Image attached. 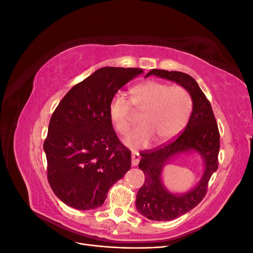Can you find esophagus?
Listing matches in <instances>:
<instances>
[{
  "instance_id": "esophagus-1",
  "label": "esophagus",
  "mask_w": 253,
  "mask_h": 253,
  "mask_svg": "<svg viewBox=\"0 0 253 253\" xmlns=\"http://www.w3.org/2000/svg\"><path fill=\"white\" fill-rule=\"evenodd\" d=\"M139 160H140L139 153L133 152L132 153V166H137V165H138L139 164Z\"/></svg>"
}]
</instances>
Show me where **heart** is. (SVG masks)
<instances>
[{
	"label": "heart",
	"mask_w": 253,
	"mask_h": 253,
	"mask_svg": "<svg viewBox=\"0 0 253 253\" xmlns=\"http://www.w3.org/2000/svg\"><path fill=\"white\" fill-rule=\"evenodd\" d=\"M129 94L132 105L141 111L140 126L131 129L124 138V142L129 148L144 147L154 136L157 140H168L186 126L192 100L183 87L148 80L135 84L129 89ZM131 103L122 93L115 94L110 101V118L115 129L120 134L126 133L129 127Z\"/></svg>",
	"instance_id": "b5f03b06"
}]
</instances>
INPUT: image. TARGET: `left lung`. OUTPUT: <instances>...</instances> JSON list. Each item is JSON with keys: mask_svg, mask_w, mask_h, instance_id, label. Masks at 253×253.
Listing matches in <instances>:
<instances>
[{"mask_svg": "<svg viewBox=\"0 0 253 253\" xmlns=\"http://www.w3.org/2000/svg\"><path fill=\"white\" fill-rule=\"evenodd\" d=\"M152 75L179 84L192 99L188 125L177 138L155 150L140 153L138 167L145 178L136 195V209L149 219L166 221L186 214L203 201L211 176L218 168L219 133L211 104L194 78L181 72L164 70H152L145 78ZM194 152L204 163L200 181L186 193H172L163 185V168L180 155Z\"/></svg>", "mask_w": 253, "mask_h": 253, "instance_id": "8db88e82", "label": "left lung"}]
</instances>
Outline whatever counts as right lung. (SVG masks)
Masks as SVG:
<instances>
[{
	"label": "right lung",
	"instance_id": "obj_1",
	"mask_svg": "<svg viewBox=\"0 0 253 253\" xmlns=\"http://www.w3.org/2000/svg\"><path fill=\"white\" fill-rule=\"evenodd\" d=\"M140 68L102 67L76 84L51 115L43 148L53 193L77 210L103 205L131 168V151L115 133L109 105Z\"/></svg>",
	"mask_w": 253,
	"mask_h": 253
}]
</instances>
